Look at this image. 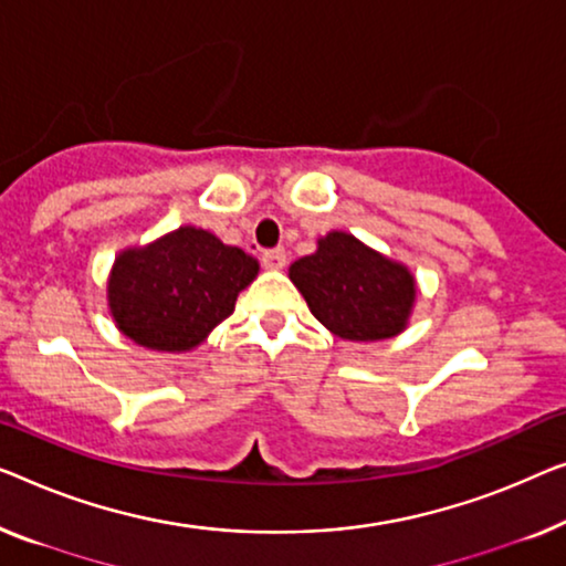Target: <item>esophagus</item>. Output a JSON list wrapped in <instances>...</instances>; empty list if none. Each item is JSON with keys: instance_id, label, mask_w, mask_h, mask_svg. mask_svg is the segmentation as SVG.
<instances>
[{"instance_id": "34e87169", "label": "esophagus", "mask_w": 566, "mask_h": 566, "mask_svg": "<svg viewBox=\"0 0 566 566\" xmlns=\"http://www.w3.org/2000/svg\"><path fill=\"white\" fill-rule=\"evenodd\" d=\"M263 265L268 270H281L285 268V250L275 248V250H265L263 252Z\"/></svg>"}]
</instances>
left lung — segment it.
<instances>
[{
  "label": "left lung",
  "instance_id": "1",
  "mask_svg": "<svg viewBox=\"0 0 566 566\" xmlns=\"http://www.w3.org/2000/svg\"><path fill=\"white\" fill-rule=\"evenodd\" d=\"M289 275L311 314L352 342L396 337L406 329L416 301L411 270L347 232L322 237L314 255L296 260Z\"/></svg>",
  "mask_w": 566,
  "mask_h": 566
}]
</instances>
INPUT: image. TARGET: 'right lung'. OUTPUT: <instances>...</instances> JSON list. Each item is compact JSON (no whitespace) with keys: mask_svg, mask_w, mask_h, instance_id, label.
I'll list each match as a JSON object with an SVG mask.
<instances>
[{"mask_svg":"<svg viewBox=\"0 0 566 566\" xmlns=\"http://www.w3.org/2000/svg\"><path fill=\"white\" fill-rule=\"evenodd\" d=\"M258 260L207 229L178 227L145 248L122 250L106 283L117 329L158 352L199 347L255 281Z\"/></svg>","mask_w":566,"mask_h":566,"instance_id":"add662e5","label":"right lung"}]
</instances>
